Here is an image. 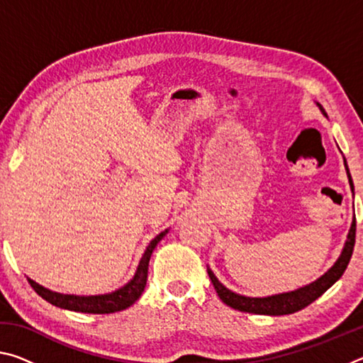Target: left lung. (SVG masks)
I'll use <instances>...</instances> for the list:
<instances>
[{"label": "left lung", "instance_id": "obj_1", "mask_svg": "<svg viewBox=\"0 0 363 363\" xmlns=\"http://www.w3.org/2000/svg\"><path fill=\"white\" fill-rule=\"evenodd\" d=\"M320 110L325 113V110L322 106ZM344 167L347 169V177H349V184H351V189L354 190V184L351 179V174H349V168L346 160H344ZM354 245H355V218L352 220L351 230H349L347 235V242L344 245V250L340 256V259L335 262V266L331 267L327 274L322 275L320 279L312 281L311 285L299 288L296 291H290V293H284V294H275V296H269V298H248V296H240V294H235L230 290L219 284V280L214 277V274L208 269V275H210L211 284L216 290L219 299L223 301L224 304H227L232 309L240 311V312H250V314H262V315H286V314H293V312H298L304 307L309 306L311 303L322 296V294L328 290V288L335 284V281L341 277L346 270L349 261L352 257V251H354Z\"/></svg>", "mask_w": 363, "mask_h": 363}]
</instances>
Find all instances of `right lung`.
<instances>
[{
    "label": "right lung",
    "instance_id": "obj_1",
    "mask_svg": "<svg viewBox=\"0 0 363 363\" xmlns=\"http://www.w3.org/2000/svg\"><path fill=\"white\" fill-rule=\"evenodd\" d=\"M167 232L168 230L158 233V235L149 243V247H147L143 259L139 262L136 275H134L133 280L128 281L125 286H121L120 290H116L113 293L99 294V296H75V294L54 293L30 279L28 284L32 285L33 290L38 293L43 299H46L48 303H51L52 306L62 307V309L84 312V314H112V312L123 311L136 303L140 294H143L147 284V270H149L152 251L155 250L157 243L167 235Z\"/></svg>",
    "mask_w": 363,
    "mask_h": 363
}]
</instances>
